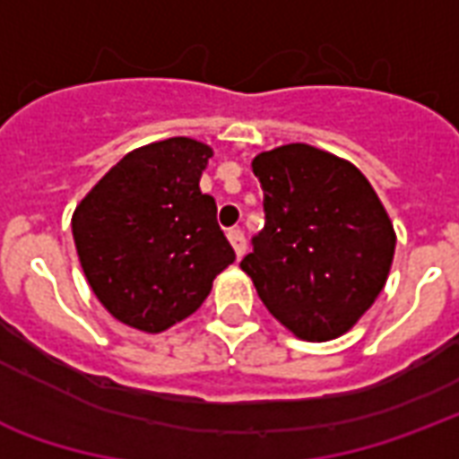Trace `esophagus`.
<instances>
[{
    "label": "esophagus",
    "instance_id": "esophagus-1",
    "mask_svg": "<svg viewBox=\"0 0 459 459\" xmlns=\"http://www.w3.org/2000/svg\"><path fill=\"white\" fill-rule=\"evenodd\" d=\"M229 240L233 250H236V255L243 258V253H246V233L240 229H229Z\"/></svg>",
    "mask_w": 459,
    "mask_h": 459
}]
</instances>
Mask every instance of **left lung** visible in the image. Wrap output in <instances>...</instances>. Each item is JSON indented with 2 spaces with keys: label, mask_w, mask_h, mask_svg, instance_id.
<instances>
[{
  "label": "left lung",
  "mask_w": 459,
  "mask_h": 459,
  "mask_svg": "<svg viewBox=\"0 0 459 459\" xmlns=\"http://www.w3.org/2000/svg\"><path fill=\"white\" fill-rule=\"evenodd\" d=\"M265 226L240 260L273 317L307 342L356 325L384 290L395 233L361 171L309 144L258 154Z\"/></svg>",
  "instance_id": "8db88e82"
}]
</instances>
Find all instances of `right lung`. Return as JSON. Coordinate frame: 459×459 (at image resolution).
<instances>
[{"label": "right lung", "mask_w": 459, "mask_h": 459, "mask_svg": "<svg viewBox=\"0 0 459 459\" xmlns=\"http://www.w3.org/2000/svg\"><path fill=\"white\" fill-rule=\"evenodd\" d=\"M209 144L169 137L125 154L74 213L83 273L103 307L142 332H164L209 298L236 260L201 194Z\"/></svg>", "instance_id": "right-lung-1"}]
</instances>
